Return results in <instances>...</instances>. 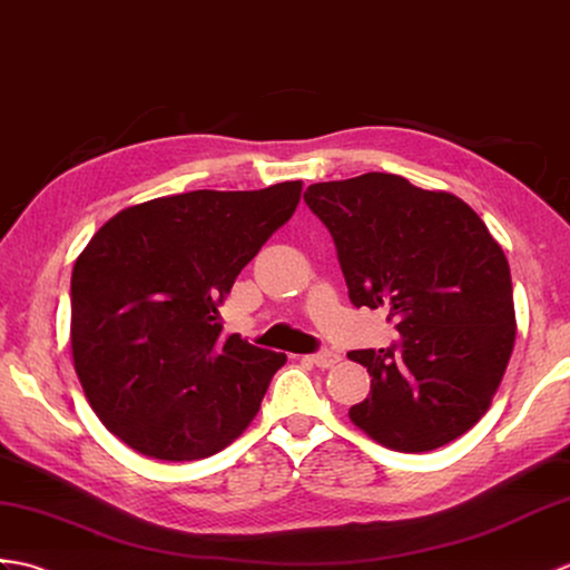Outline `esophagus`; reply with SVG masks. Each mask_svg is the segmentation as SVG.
I'll list each match as a JSON object with an SVG mask.
<instances>
[{
	"instance_id": "esophagus-1",
	"label": "esophagus",
	"mask_w": 570,
	"mask_h": 570,
	"mask_svg": "<svg viewBox=\"0 0 570 570\" xmlns=\"http://www.w3.org/2000/svg\"><path fill=\"white\" fill-rule=\"evenodd\" d=\"M309 361L314 365H320V368H332V365H336L341 361V356L334 351H322V353H312Z\"/></svg>"
}]
</instances>
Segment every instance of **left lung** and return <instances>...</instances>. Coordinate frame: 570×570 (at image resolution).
<instances>
[{"label": "left lung", "instance_id": "1", "mask_svg": "<svg viewBox=\"0 0 570 570\" xmlns=\"http://www.w3.org/2000/svg\"><path fill=\"white\" fill-rule=\"evenodd\" d=\"M309 209L334 236L348 297L397 320L387 351H351L373 375L351 422L392 451L424 453L490 407L514 336L510 263L456 195L390 173L317 183Z\"/></svg>", "mask_w": 570, "mask_h": 570}]
</instances>
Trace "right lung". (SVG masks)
Here are the masks:
<instances>
[{"label": "right lung", "instance_id": "obj_1", "mask_svg": "<svg viewBox=\"0 0 570 570\" xmlns=\"http://www.w3.org/2000/svg\"><path fill=\"white\" fill-rule=\"evenodd\" d=\"M302 180L131 205L75 261L70 346L109 432L158 461L207 459L242 436L285 353L222 334L236 275L293 217Z\"/></svg>", "mask_w": 570, "mask_h": 570}]
</instances>
